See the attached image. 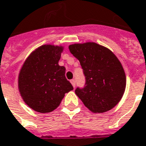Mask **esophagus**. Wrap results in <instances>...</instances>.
<instances>
[{
	"label": "esophagus",
	"instance_id": "esophagus-1",
	"mask_svg": "<svg viewBox=\"0 0 146 146\" xmlns=\"http://www.w3.org/2000/svg\"><path fill=\"white\" fill-rule=\"evenodd\" d=\"M70 82H71V83H72V85H73V87H75V86H76V80H71Z\"/></svg>",
	"mask_w": 146,
	"mask_h": 146
}]
</instances>
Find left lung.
Instances as JSON below:
<instances>
[{"label":"left lung","mask_w":146,"mask_h":146,"mask_svg":"<svg viewBox=\"0 0 146 146\" xmlns=\"http://www.w3.org/2000/svg\"><path fill=\"white\" fill-rule=\"evenodd\" d=\"M70 53L79 60L85 76L83 87L75 93L95 113L113 109L122 99L126 84L122 66L114 53L96 43L73 44Z\"/></svg>","instance_id":"8db88e82"}]
</instances>
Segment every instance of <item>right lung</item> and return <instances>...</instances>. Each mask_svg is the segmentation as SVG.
Segmentation results:
<instances>
[{"label":"right lung","instance_id":"add662e5","mask_svg":"<svg viewBox=\"0 0 146 146\" xmlns=\"http://www.w3.org/2000/svg\"><path fill=\"white\" fill-rule=\"evenodd\" d=\"M63 47L43 45L24 62L20 72L18 87L24 101L41 113L58 107L65 93L73 87L65 76L66 68L58 64Z\"/></svg>","mask_w":146,"mask_h":146}]
</instances>
